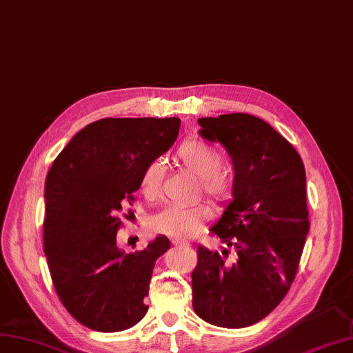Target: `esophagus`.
Returning a JSON list of instances; mask_svg holds the SVG:
<instances>
[{
	"label": "esophagus",
	"mask_w": 353,
	"mask_h": 353,
	"mask_svg": "<svg viewBox=\"0 0 353 353\" xmlns=\"http://www.w3.org/2000/svg\"><path fill=\"white\" fill-rule=\"evenodd\" d=\"M173 245H174L176 248H179V247H180V248H182V247H183V248H185V247H189V244L185 243V241H174Z\"/></svg>",
	"instance_id": "34e87169"
}]
</instances>
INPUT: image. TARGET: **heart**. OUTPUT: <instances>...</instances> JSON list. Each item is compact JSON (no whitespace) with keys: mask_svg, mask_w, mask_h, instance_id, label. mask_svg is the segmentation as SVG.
I'll return each mask as SVG.
<instances>
[{"mask_svg":"<svg viewBox=\"0 0 353 353\" xmlns=\"http://www.w3.org/2000/svg\"><path fill=\"white\" fill-rule=\"evenodd\" d=\"M176 159L190 173L201 179V188L205 196L217 207L225 205L230 198V179L221 170V158L217 150L198 139H189L176 150ZM164 179V167L159 161L149 163L140 179L142 192L155 199L161 194ZM211 211L205 205L167 207L150 219V229L157 234L185 239L196 235L210 219Z\"/></svg>","mask_w":353,"mask_h":353,"instance_id":"1","label":"heart"}]
</instances>
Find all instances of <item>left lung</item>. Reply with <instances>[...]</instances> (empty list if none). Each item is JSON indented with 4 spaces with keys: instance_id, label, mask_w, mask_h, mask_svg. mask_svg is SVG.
Listing matches in <instances>:
<instances>
[{
    "instance_id": "obj_1",
    "label": "left lung",
    "mask_w": 353,
    "mask_h": 353,
    "mask_svg": "<svg viewBox=\"0 0 353 353\" xmlns=\"http://www.w3.org/2000/svg\"><path fill=\"white\" fill-rule=\"evenodd\" d=\"M198 124L201 137L226 149L234 185L210 228L226 247L221 254L198 247L192 306L208 324L244 328L268 316L296 276L309 232L305 165L293 145L254 115L207 117Z\"/></svg>"
}]
</instances>
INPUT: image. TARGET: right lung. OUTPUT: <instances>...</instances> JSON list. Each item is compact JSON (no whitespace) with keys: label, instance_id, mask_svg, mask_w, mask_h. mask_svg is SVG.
I'll return each instance as SVG.
<instances>
[{"label":"right lung","instance_id":"1","mask_svg":"<svg viewBox=\"0 0 353 353\" xmlns=\"http://www.w3.org/2000/svg\"><path fill=\"white\" fill-rule=\"evenodd\" d=\"M179 118H103L57 155L46 188L44 253L56 293L83 325L117 333L142 319L155 261L170 248L158 235L142 251L118 244L121 213L145 167L173 146Z\"/></svg>","mask_w":353,"mask_h":353}]
</instances>
